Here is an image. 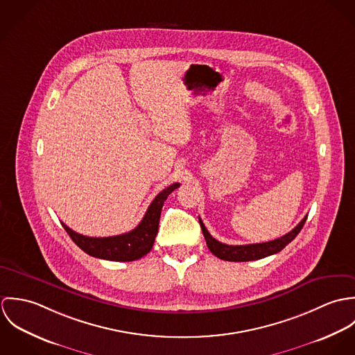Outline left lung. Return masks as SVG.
<instances>
[{
    "mask_svg": "<svg viewBox=\"0 0 355 355\" xmlns=\"http://www.w3.org/2000/svg\"><path fill=\"white\" fill-rule=\"evenodd\" d=\"M306 218H307V216H304L302 221L293 231H290L288 234L283 235L279 239H275V241H270V242H263V243L243 245V246H230V245H225V243H221V242L216 241L209 234V231L206 230V227H205V224H203L201 218H200V224H201V228H202L206 245H207V248H209V250L211 253L214 254L216 257H218L220 259H224V261L245 262V261L261 259V258H265L268 255L282 252L301 232Z\"/></svg>",
    "mask_w": 355,
    "mask_h": 355,
    "instance_id": "left-lung-1",
    "label": "left lung"
}]
</instances>
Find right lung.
Instances as JSON below:
<instances>
[{
	"label": "right lung",
	"instance_id": "right-lung-1",
	"mask_svg": "<svg viewBox=\"0 0 355 355\" xmlns=\"http://www.w3.org/2000/svg\"><path fill=\"white\" fill-rule=\"evenodd\" d=\"M179 186V183H173L169 187L164 189L153 200L139 225L127 234L107 238H92L72 231L64 223L61 224L67 234L71 236V239L75 242V245H78L85 253L92 257L109 261H135L152 250L154 239L158 231L162 205L168 198V196Z\"/></svg>",
	"mask_w": 355,
	"mask_h": 355
}]
</instances>
